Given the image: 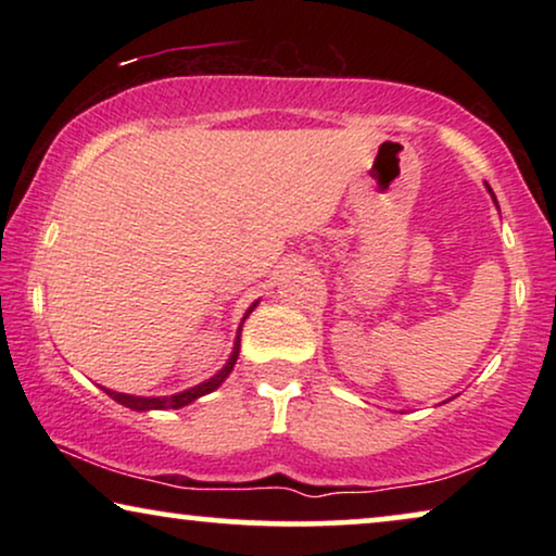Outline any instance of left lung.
<instances>
[{"instance_id": "obj_1", "label": "left lung", "mask_w": 556, "mask_h": 556, "mask_svg": "<svg viewBox=\"0 0 556 556\" xmlns=\"http://www.w3.org/2000/svg\"><path fill=\"white\" fill-rule=\"evenodd\" d=\"M489 192H491V187H489ZM491 197H493V192H491ZM493 202H496V197H493ZM498 204V202H496Z\"/></svg>"}]
</instances>
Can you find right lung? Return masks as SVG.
<instances>
[{"label": "right lung", "instance_id": "add662e5", "mask_svg": "<svg viewBox=\"0 0 556 556\" xmlns=\"http://www.w3.org/2000/svg\"><path fill=\"white\" fill-rule=\"evenodd\" d=\"M255 306H257V301L253 303V306L248 308V314H250V311H253ZM248 314L242 316V321H245ZM240 329H242V324H240ZM240 329H238V339H235V346H232L230 359H227L225 367L219 369L215 377H210L207 382H202V384H197V387H189V390H185V392L169 394V397H136V394L113 392V390H105V387H101V390H103L105 394H109V397H113L116 402H121V405H124V407L139 409V413H147V409H179V407H185V405H189V402H194V400L204 397V394L215 392L217 387L225 382L227 375H230L232 367H235V362H238V354H240Z\"/></svg>", "mask_w": 556, "mask_h": 556}]
</instances>
